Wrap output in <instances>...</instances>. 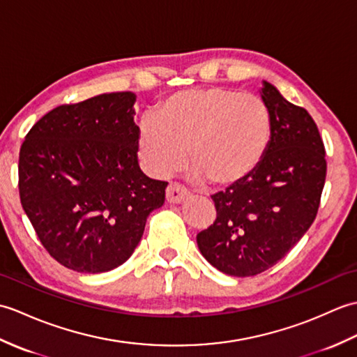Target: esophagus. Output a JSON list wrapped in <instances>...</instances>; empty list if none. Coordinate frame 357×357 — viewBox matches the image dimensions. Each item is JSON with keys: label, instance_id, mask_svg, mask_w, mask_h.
<instances>
[{"label": "esophagus", "instance_id": "1", "mask_svg": "<svg viewBox=\"0 0 357 357\" xmlns=\"http://www.w3.org/2000/svg\"><path fill=\"white\" fill-rule=\"evenodd\" d=\"M189 197H191L189 191H186V189L178 183H169L168 188H166V200H168V203L180 204L188 200Z\"/></svg>", "mask_w": 357, "mask_h": 357}]
</instances>
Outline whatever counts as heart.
<instances>
[{
  "label": "heart",
  "mask_w": 357,
  "mask_h": 357,
  "mask_svg": "<svg viewBox=\"0 0 357 357\" xmlns=\"http://www.w3.org/2000/svg\"><path fill=\"white\" fill-rule=\"evenodd\" d=\"M272 116L263 99L225 86L171 94L139 125V157L146 172L166 178L183 168L188 149L197 183L231 189L264 160Z\"/></svg>",
  "instance_id": "1"
}]
</instances>
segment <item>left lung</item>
<instances>
[{"label":"left lung","instance_id":"obj_1","mask_svg":"<svg viewBox=\"0 0 357 357\" xmlns=\"http://www.w3.org/2000/svg\"><path fill=\"white\" fill-rule=\"evenodd\" d=\"M272 116L264 160L244 183L212 195L217 218L197 235L202 255L220 272L253 276L275 266L318 213L327 162L321 134L304 108L263 81Z\"/></svg>","mask_w":357,"mask_h":357}]
</instances>
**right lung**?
I'll list each match as a JSON object with an SVG mask.
<instances>
[{"label": "right lung", "instance_id": "obj_1", "mask_svg": "<svg viewBox=\"0 0 357 357\" xmlns=\"http://www.w3.org/2000/svg\"><path fill=\"white\" fill-rule=\"evenodd\" d=\"M131 91L61 105L31 126L20 151V199L50 255L75 272L128 259L166 181L142 172Z\"/></svg>", "mask_w": 357, "mask_h": 357}]
</instances>
